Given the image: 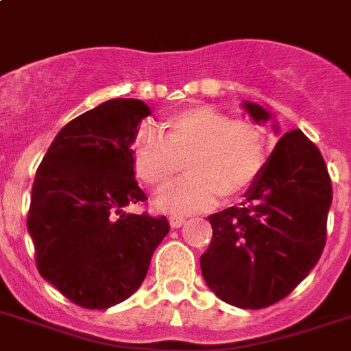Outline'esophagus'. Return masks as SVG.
<instances>
[{
  "mask_svg": "<svg viewBox=\"0 0 351 351\" xmlns=\"http://www.w3.org/2000/svg\"><path fill=\"white\" fill-rule=\"evenodd\" d=\"M169 222H170V226H172V228H181V226L186 222V219H184V217H181V215H172L169 219Z\"/></svg>",
  "mask_w": 351,
  "mask_h": 351,
  "instance_id": "34e87169",
  "label": "esophagus"
}]
</instances>
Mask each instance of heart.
Wrapping results in <instances>:
<instances>
[{
    "label": "heart",
    "instance_id": "1",
    "mask_svg": "<svg viewBox=\"0 0 351 351\" xmlns=\"http://www.w3.org/2000/svg\"><path fill=\"white\" fill-rule=\"evenodd\" d=\"M161 136H138L132 150L136 176L163 190L186 167L188 176L159 193L156 206L172 213L202 210L222 195L245 192L262 173L267 138L258 123L230 120L213 107H186L159 125Z\"/></svg>",
    "mask_w": 351,
    "mask_h": 351
}]
</instances>
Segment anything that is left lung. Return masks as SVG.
<instances>
[{"mask_svg": "<svg viewBox=\"0 0 351 351\" xmlns=\"http://www.w3.org/2000/svg\"><path fill=\"white\" fill-rule=\"evenodd\" d=\"M256 123L271 118L244 102ZM332 181L319 149L300 129L278 140L240 206L210 215L211 244L201 256L204 282L239 308H265L311 273L326 242Z\"/></svg>", "mask_w": 351, "mask_h": 351, "instance_id": "1", "label": "left lung"}]
</instances>
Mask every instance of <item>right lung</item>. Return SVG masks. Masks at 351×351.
Masks as SVG:
<instances>
[{"label":"right lung","instance_id":"right-lung-1","mask_svg":"<svg viewBox=\"0 0 351 351\" xmlns=\"http://www.w3.org/2000/svg\"><path fill=\"white\" fill-rule=\"evenodd\" d=\"M149 106L114 98L84 112L51 141L32 186L26 226L40 276L84 308H109L138 291L170 226L125 213L145 202L132 143Z\"/></svg>","mask_w":351,"mask_h":351}]
</instances>
